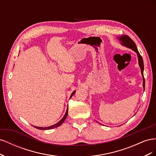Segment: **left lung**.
Here are the masks:
<instances>
[{
	"label": "left lung",
	"mask_w": 156,
	"mask_h": 156,
	"mask_svg": "<svg viewBox=\"0 0 156 156\" xmlns=\"http://www.w3.org/2000/svg\"><path fill=\"white\" fill-rule=\"evenodd\" d=\"M120 40L122 41V44L123 45H125L126 47L128 48L131 49L132 50H133L135 52H136V54H137V56H138V60H139V66L140 68L141 69V73H142L143 77V88L144 90L145 88V80H144V74H143V71H144V63H143V60L142 56L140 55L139 52L138 51L137 48H136V44H135V42L132 40L130 37L127 36V35H124L122 36L121 37H119Z\"/></svg>",
	"instance_id": "1"
}]
</instances>
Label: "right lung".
Listing matches in <instances>:
<instances>
[{
	"mask_svg": "<svg viewBox=\"0 0 156 156\" xmlns=\"http://www.w3.org/2000/svg\"><path fill=\"white\" fill-rule=\"evenodd\" d=\"M75 91L73 92H72V94H71L70 98L72 97V96H73V94H75ZM68 108H67L66 112V113H65V115H64V117H63L62 119H61V120L58 122V123L55 124V125H53V126H49V127H37V126H34V127H36V129H43V130H45V129H51L55 128V127H58L59 126H60L61 124H62L63 123V122H64V120H66V119L67 115H68Z\"/></svg>",
	"mask_w": 156,
	"mask_h": 156,
	"instance_id": "1",
	"label": "right lung"
}]
</instances>
